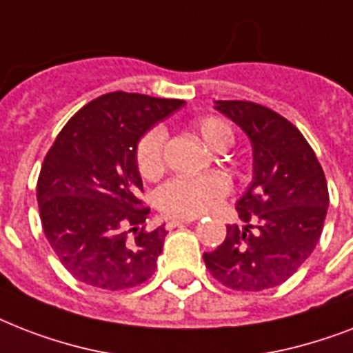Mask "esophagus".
<instances>
[{
	"label": "esophagus",
	"mask_w": 353,
	"mask_h": 353,
	"mask_svg": "<svg viewBox=\"0 0 353 353\" xmlns=\"http://www.w3.org/2000/svg\"><path fill=\"white\" fill-rule=\"evenodd\" d=\"M194 218H172V220L166 221V229L172 231V229H176V227H181L185 223H192Z\"/></svg>",
	"instance_id": "34e87169"
}]
</instances>
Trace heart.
Here are the masks:
<instances>
[{"label": "heart", "instance_id": "b5f03b06", "mask_svg": "<svg viewBox=\"0 0 353 353\" xmlns=\"http://www.w3.org/2000/svg\"><path fill=\"white\" fill-rule=\"evenodd\" d=\"M196 132L212 152L229 148L234 143L232 128L223 119L203 117L194 122ZM166 130L155 126L144 133L137 144V166L141 176L155 179L165 170ZM231 183L221 174L199 177H174L157 190V207L172 218H196L207 214L225 198Z\"/></svg>", "mask_w": 353, "mask_h": 353}]
</instances>
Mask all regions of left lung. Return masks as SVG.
Here are the masks:
<instances>
[{"mask_svg":"<svg viewBox=\"0 0 353 353\" xmlns=\"http://www.w3.org/2000/svg\"><path fill=\"white\" fill-rule=\"evenodd\" d=\"M214 110L251 141L252 181L236 201L245 225L227 227L223 243L203 254L205 265L231 290H269L317 245L330 203L326 177L304 135L273 110L245 101H216Z\"/></svg>","mask_w":353,"mask_h":353,"instance_id":"8db88e82","label":"left lung"}]
</instances>
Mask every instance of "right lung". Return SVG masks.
Segmentation results:
<instances>
[{
  "mask_svg": "<svg viewBox=\"0 0 353 353\" xmlns=\"http://www.w3.org/2000/svg\"><path fill=\"white\" fill-rule=\"evenodd\" d=\"M183 101L115 91L77 112L47 152L36 198L52 251L74 279L101 290H128L154 274L165 225L144 231L148 207L137 144Z\"/></svg>",
  "mask_w": 353,
  "mask_h": 353,
  "instance_id": "1",
  "label": "right lung"
}]
</instances>
